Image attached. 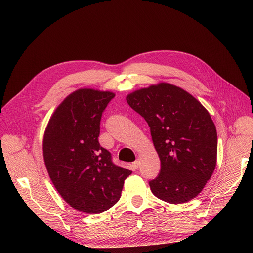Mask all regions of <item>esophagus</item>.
Wrapping results in <instances>:
<instances>
[{
  "instance_id": "obj_1",
  "label": "esophagus",
  "mask_w": 253,
  "mask_h": 253,
  "mask_svg": "<svg viewBox=\"0 0 253 253\" xmlns=\"http://www.w3.org/2000/svg\"><path fill=\"white\" fill-rule=\"evenodd\" d=\"M132 166H133V168H135V169L139 168V167H140V160H139V159L135 160V161L132 163Z\"/></svg>"
}]
</instances>
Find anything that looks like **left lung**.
Masks as SVG:
<instances>
[{"label":"left lung","mask_w":253,"mask_h":253,"mask_svg":"<svg viewBox=\"0 0 253 253\" xmlns=\"http://www.w3.org/2000/svg\"><path fill=\"white\" fill-rule=\"evenodd\" d=\"M128 105L150 126L161 162L149 182L155 197L169 204L196 198L217 164L218 135L209 111L187 91L166 82L126 95Z\"/></svg>","instance_id":"left-lung-1"}]
</instances>
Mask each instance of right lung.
<instances>
[{"label": "right lung", "instance_id": "1", "mask_svg": "<svg viewBox=\"0 0 253 253\" xmlns=\"http://www.w3.org/2000/svg\"><path fill=\"white\" fill-rule=\"evenodd\" d=\"M115 94L81 88L72 92L51 114L42 151L49 178L72 208L100 213L121 199L131 171L116 166L98 142L101 115Z\"/></svg>", "mask_w": 253, "mask_h": 253}]
</instances>
